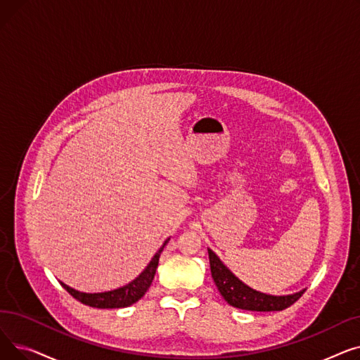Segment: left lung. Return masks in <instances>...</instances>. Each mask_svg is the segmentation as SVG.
Wrapping results in <instances>:
<instances>
[{
    "mask_svg": "<svg viewBox=\"0 0 360 360\" xmlns=\"http://www.w3.org/2000/svg\"><path fill=\"white\" fill-rule=\"evenodd\" d=\"M210 258V270L212 277L216 283V286L223 296V299L229 305L245 309V311H258V312H270V311H283L293 305L295 302L304 295L307 289H302L296 293L290 295H267L258 292L248 285H245L239 280L228 267L224 266L223 261L209 248Z\"/></svg>",
    "mask_w": 360,
    "mask_h": 360,
    "instance_id": "1",
    "label": "left lung"
}]
</instances>
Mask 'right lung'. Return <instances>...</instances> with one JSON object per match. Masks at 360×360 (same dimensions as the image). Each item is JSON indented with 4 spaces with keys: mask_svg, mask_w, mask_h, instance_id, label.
Returning <instances> with one entry per match:
<instances>
[{
    "mask_svg": "<svg viewBox=\"0 0 360 360\" xmlns=\"http://www.w3.org/2000/svg\"><path fill=\"white\" fill-rule=\"evenodd\" d=\"M170 238H167L162 247L158 250V252L153 255V258L150 259V262L147 264V267L134 278L132 281H129L128 285L113 289V290H108V292H101V293H86V292H80L75 290L70 286H67L65 283L60 281L61 286L77 300H80L82 304L93 307V308H101V309H115V308H125L129 307L132 304H136L137 300H140L144 293L147 292V289L150 288L151 281L155 278L156 274V269L159 266V258L160 254L163 251V248L166 247V243L169 242Z\"/></svg>",
    "mask_w": 360,
    "mask_h": 360,
    "instance_id": "1",
    "label": "right lung"
}]
</instances>
